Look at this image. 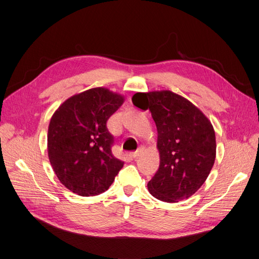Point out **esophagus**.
Wrapping results in <instances>:
<instances>
[{"mask_svg": "<svg viewBox=\"0 0 259 259\" xmlns=\"http://www.w3.org/2000/svg\"><path fill=\"white\" fill-rule=\"evenodd\" d=\"M142 153H143V150H142V149H139V150H137L135 152H132L131 156H132V158L136 159V158H138V156H140V154H142Z\"/></svg>", "mask_w": 259, "mask_h": 259, "instance_id": "obj_1", "label": "esophagus"}]
</instances>
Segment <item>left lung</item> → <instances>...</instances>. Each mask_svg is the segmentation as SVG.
I'll use <instances>...</instances> for the list:
<instances>
[{"instance_id":"obj_1","label":"left lung","mask_w":259,"mask_h":259,"mask_svg":"<svg viewBox=\"0 0 259 259\" xmlns=\"http://www.w3.org/2000/svg\"><path fill=\"white\" fill-rule=\"evenodd\" d=\"M133 104L149 109L158 130L160 166L148 183L155 199L176 203L205 183L216 158L210 121L191 101L168 90L136 93Z\"/></svg>"}]
</instances>
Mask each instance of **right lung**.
I'll return each mask as SVG.
<instances>
[{"mask_svg":"<svg viewBox=\"0 0 259 259\" xmlns=\"http://www.w3.org/2000/svg\"><path fill=\"white\" fill-rule=\"evenodd\" d=\"M124 96L95 88L69 97L51 117L48 153L59 182L82 197L108 190L124 162L111 152L113 137L107 121Z\"/></svg>","mask_w":259,"mask_h":259,"instance_id":"right-lung-1","label":"right lung"}]
</instances>
